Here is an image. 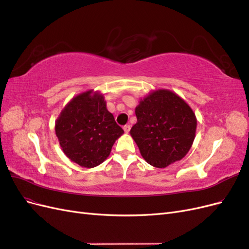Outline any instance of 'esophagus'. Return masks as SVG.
Segmentation results:
<instances>
[{
	"label": "esophagus",
	"mask_w": 249,
	"mask_h": 249,
	"mask_svg": "<svg viewBox=\"0 0 249 249\" xmlns=\"http://www.w3.org/2000/svg\"><path fill=\"white\" fill-rule=\"evenodd\" d=\"M130 130H131V125H130V124H125V125H124V131L125 133H129V132H130Z\"/></svg>",
	"instance_id": "esophagus-1"
}]
</instances>
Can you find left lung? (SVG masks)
Here are the masks:
<instances>
[{
    "mask_svg": "<svg viewBox=\"0 0 249 249\" xmlns=\"http://www.w3.org/2000/svg\"><path fill=\"white\" fill-rule=\"evenodd\" d=\"M137 123L131 136L149 165L165 168L189 152L197 120L182 97L168 89H158L140 100L135 109Z\"/></svg>",
    "mask_w": 249,
    "mask_h": 249,
    "instance_id": "8db88e82",
    "label": "left lung"
}]
</instances>
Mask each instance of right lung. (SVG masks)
<instances>
[{
  "instance_id": "add662e5",
  "label": "right lung",
  "mask_w": 249,
  "mask_h": 249,
  "mask_svg": "<svg viewBox=\"0 0 249 249\" xmlns=\"http://www.w3.org/2000/svg\"><path fill=\"white\" fill-rule=\"evenodd\" d=\"M55 132L65 156L86 168L106 160L113 144L124 134L108 111L104 95L92 89L66 104L56 120Z\"/></svg>"
}]
</instances>
